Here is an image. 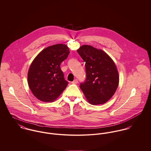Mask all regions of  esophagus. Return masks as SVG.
<instances>
[{
	"mask_svg": "<svg viewBox=\"0 0 151 151\" xmlns=\"http://www.w3.org/2000/svg\"><path fill=\"white\" fill-rule=\"evenodd\" d=\"M71 83L73 84H76L78 83V80H77V79H76V80H74L73 82H71Z\"/></svg>",
	"mask_w": 151,
	"mask_h": 151,
	"instance_id": "obj_1",
	"label": "esophagus"
}]
</instances>
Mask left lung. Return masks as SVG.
<instances>
[{
  "label": "left lung",
  "instance_id": "1",
  "mask_svg": "<svg viewBox=\"0 0 151 151\" xmlns=\"http://www.w3.org/2000/svg\"><path fill=\"white\" fill-rule=\"evenodd\" d=\"M86 62V80L80 87L91 105L104 104L113 96L119 83L113 60L101 49L84 45L77 50Z\"/></svg>",
  "mask_w": 151,
  "mask_h": 151
}]
</instances>
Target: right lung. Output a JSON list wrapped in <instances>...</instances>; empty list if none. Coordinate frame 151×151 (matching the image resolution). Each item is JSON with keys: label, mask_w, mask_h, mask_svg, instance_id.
I'll return each mask as SVG.
<instances>
[{"label": "right lung", "mask_w": 151, "mask_h": 151, "mask_svg": "<svg viewBox=\"0 0 151 151\" xmlns=\"http://www.w3.org/2000/svg\"><path fill=\"white\" fill-rule=\"evenodd\" d=\"M70 53L65 44H56L43 49L33 60L27 80L33 95L44 102H53L68 85L60 65Z\"/></svg>", "instance_id": "obj_1"}]
</instances>
